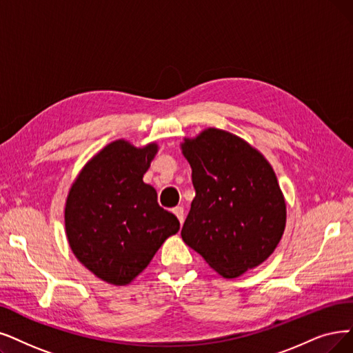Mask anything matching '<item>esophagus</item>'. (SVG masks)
Instances as JSON below:
<instances>
[{
	"mask_svg": "<svg viewBox=\"0 0 353 353\" xmlns=\"http://www.w3.org/2000/svg\"><path fill=\"white\" fill-rule=\"evenodd\" d=\"M172 211H174V214L178 217L179 223L181 224L184 223V207H175Z\"/></svg>",
	"mask_w": 353,
	"mask_h": 353,
	"instance_id": "34e87169",
	"label": "esophagus"
}]
</instances>
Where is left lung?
I'll use <instances>...</instances> for the list:
<instances>
[{"label":"left lung","mask_w":353,"mask_h":353,"mask_svg":"<svg viewBox=\"0 0 353 353\" xmlns=\"http://www.w3.org/2000/svg\"><path fill=\"white\" fill-rule=\"evenodd\" d=\"M195 199L181 236L224 278L271 256L285 229V200L272 166L243 139L207 129L185 139Z\"/></svg>","instance_id":"obj_1"}]
</instances>
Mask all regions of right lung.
Instances as JSON below:
<instances>
[{"label":"right lung","instance_id":"right-lung-1","mask_svg":"<svg viewBox=\"0 0 353 353\" xmlns=\"http://www.w3.org/2000/svg\"><path fill=\"white\" fill-rule=\"evenodd\" d=\"M157 143L116 140L82 168L66 199L65 229L77 259L100 279L128 285L142 272L178 219L158 204L143 175Z\"/></svg>","mask_w":353,"mask_h":353}]
</instances>
